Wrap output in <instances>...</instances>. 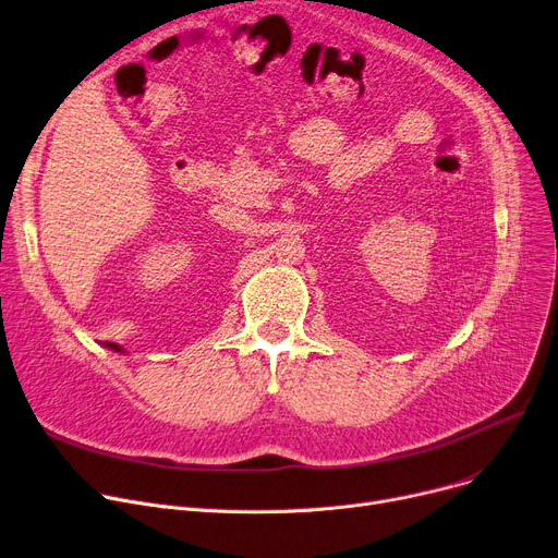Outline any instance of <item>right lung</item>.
Wrapping results in <instances>:
<instances>
[{"label":"right lung","instance_id":"right-lung-1","mask_svg":"<svg viewBox=\"0 0 558 558\" xmlns=\"http://www.w3.org/2000/svg\"><path fill=\"white\" fill-rule=\"evenodd\" d=\"M108 347H110V349H114V351H123V349H121V347H117V344H108Z\"/></svg>","mask_w":558,"mask_h":558}]
</instances>
